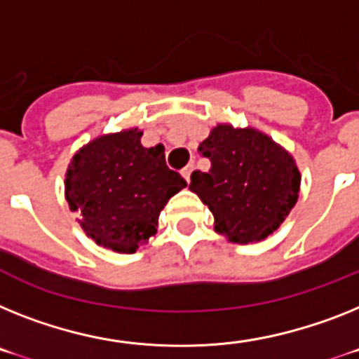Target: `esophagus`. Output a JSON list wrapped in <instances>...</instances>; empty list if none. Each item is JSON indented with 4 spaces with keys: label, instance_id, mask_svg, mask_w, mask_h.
I'll return each instance as SVG.
<instances>
[{
    "label": "esophagus",
    "instance_id": "esophagus-1",
    "mask_svg": "<svg viewBox=\"0 0 359 359\" xmlns=\"http://www.w3.org/2000/svg\"><path fill=\"white\" fill-rule=\"evenodd\" d=\"M191 171H194V165L191 164L186 165L184 170H182V177L186 179V182H189V179H191Z\"/></svg>",
    "mask_w": 359,
    "mask_h": 359
}]
</instances>
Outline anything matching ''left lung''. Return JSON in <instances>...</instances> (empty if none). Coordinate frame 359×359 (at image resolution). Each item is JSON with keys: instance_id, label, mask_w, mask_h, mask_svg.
I'll return each instance as SVG.
<instances>
[{"instance_id": "8db88e82", "label": "left lung", "mask_w": 359, "mask_h": 359, "mask_svg": "<svg viewBox=\"0 0 359 359\" xmlns=\"http://www.w3.org/2000/svg\"><path fill=\"white\" fill-rule=\"evenodd\" d=\"M212 162L194 171L189 189L210 208L215 231L230 243L250 245L272 236L299 197L301 173L294 156L255 128L217 123L198 144Z\"/></svg>"}]
</instances>
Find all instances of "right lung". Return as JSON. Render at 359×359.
<instances>
[{"instance_id": "1", "label": "right lung", "mask_w": 359, "mask_h": 359, "mask_svg": "<svg viewBox=\"0 0 359 359\" xmlns=\"http://www.w3.org/2000/svg\"><path fill=\"white\" fill-rule=\"evenodd\" d=\"M138 128L100 135L74 153L65 198L98 246L135 254L156 233L158 215L186 180L165 165L164 147H144Z\"/></svg>"}]
</instances>
